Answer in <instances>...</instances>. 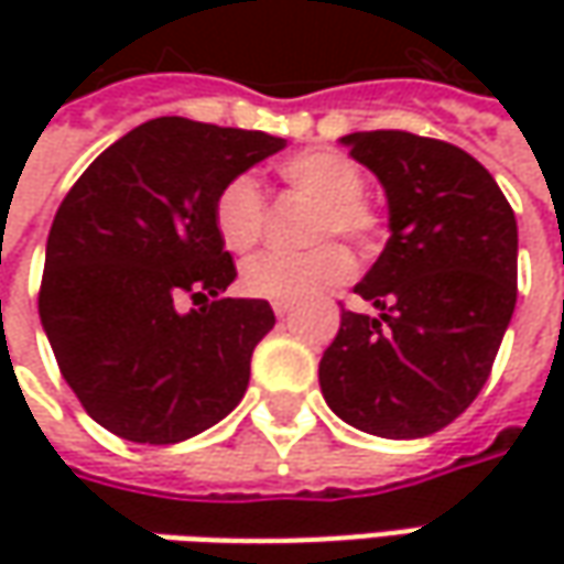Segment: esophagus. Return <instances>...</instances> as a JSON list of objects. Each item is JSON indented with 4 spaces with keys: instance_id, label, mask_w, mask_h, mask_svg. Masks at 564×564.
<instances>
[{
    "instance_id": "34e87169",
    "label": "esophagus",
    "mask_w": 564,
    "mask_h": 564,
    "mask_svg": "<svg viewBox=\"0 0 564 564\" xmlns=\"http://www.w3.org/2000/svg\"><path fill=\"white\" fill-rule=\"evenodd\" d=\"M292 311H294L292 301H272V314L279 316V319H285V316L292 314Z\"/></svg>"
}]
</instances>
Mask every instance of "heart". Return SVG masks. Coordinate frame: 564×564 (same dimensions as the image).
<instances>
[{
    "mask_svg": "<svg viewBox=\"0 0 564 564\" xmlns=\"http://www.w3.org/2000/svg\"><path fill=\"white\" fill-rule=\"evenodd\" d=\"M285 185L319 200L314 238L345 235L367 245L377 235V216L364 204V172L336 150H304L279 163ZM267 226V204L253 178H231L216 204L213 228L231 253H248L260 245ZM351 253L341 245H319L307 253H260L241 270V289L263 301H307L341 285L351 275Z\"/></svg>",
    "mask_w": 564,
    "mask_h": 564,
    "instance_id": "heart-1",
    "label": "heart"
}]
</instances>
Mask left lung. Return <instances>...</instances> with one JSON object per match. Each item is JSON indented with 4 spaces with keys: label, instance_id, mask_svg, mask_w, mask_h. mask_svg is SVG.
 Segmentation results:
<instances>
[{
    "label": "left lung",
    "instance_id": "left-lung-1",
    "mask_svg": "<svg viewBox=\"0 0 564 564\" xmlns=\"http://www.w3.org/2000/svg\"><path fill=\"white\" fill-rule=\"evenodd\" d=\"M341 143L379 178L389 241L355 292L377 314L341 311L319 360L338 417L382 440L443 430L484 389L518 297V223L470 153L411 131Z\"/></svg>",
    "mask_w": 564,
    "mask_h": 564
}]
</instances>
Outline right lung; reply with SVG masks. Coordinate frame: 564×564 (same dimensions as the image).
<instances>
[{
	"label": "right lung",
	"mask_w": 564,
	"mask_h": 564,
	"mask_svg": "<svg viewBox=\"0 0 564 564\" xmlns=\"http://www.w3.org/2000/svg\"><path fill=\"white\" fill-rule=\"evenodd\" d=\"M282 147L263 131L163 116L102 150L62 200L40 323L65 382L109 433L182 443L245 399L250 355L275 316L260 297H223L238 272L213 204ZM185 296L205 307L178 312Z\"/></svg>",
	"instance_id": "1"
}]
</instances>
